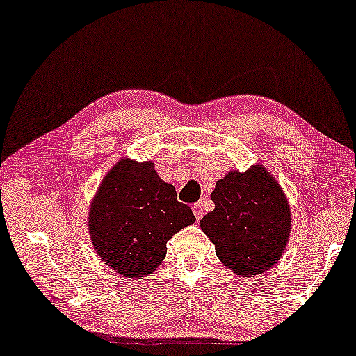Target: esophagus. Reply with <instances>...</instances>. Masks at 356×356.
Instances as JSON below:
<instances>
[{
    "mask_svg": "<svg viewBox=\"0 0 356 356\" xmlns=\"http://www.w3.org/2000/svg\"><path fill=\"white\" fill-rule=\"evenodd\" d=\"M193 214H195V217L196 219H201V217H203V214H204V211H203V204L201 203H196V204H193Z\"/></svg>",
    "mask_w": 356,
    "mask_h": 356,
    "instance_id": "34e87169",
    "label": "esophagus"
}]
</instances>
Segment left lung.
<instances>
[{"instance_id": "8db88e82", "label": "left lung", "mask_w": 356, "mask_h": 356, "mask_svg": "<svg viewBox=\"0 0 356 356\" xmlns=\"http://www.w3.org/2000/svg\"><path fill=\"white\" fill-rule=\"evenodd\" d=\"M214 211L200 220L219 261L241 277L267 272L283 256L291 235V208L262 164L233 169L216 182Z\"/></svg>"}]
</instances>
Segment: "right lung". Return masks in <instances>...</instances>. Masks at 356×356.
Returning a JSON list of instances; mask_svg holds the SVG:
<instances>
[{"label": "right lung", "mask_w": 356, "mask_h": 356, "mask_svg": "<svg viewBox=\"0 0 356 356\" xmlns=\"http://www.w3.org/2000/svg\"><path fill=\"white\" fill-rule=\"evenodd\" d=\"M195 220L155 163L121 158L94 195L88 229L100 261L121 277L139 280L160 267L166 243Z\"/></svg>", "instance_id": "obj_1"}]
</instances>
